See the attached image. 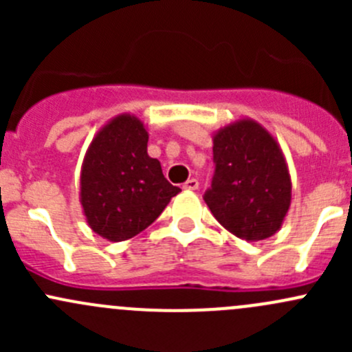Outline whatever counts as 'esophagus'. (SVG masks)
Instances as JSON below:
<instances>
[{
  "mask_svg": "<svg viewBox=\"0 0 352 352\" xmlns=\"http://www.w3.org/2000/svg\"><path fill=\"white\" fill-rule=\"evenodd\" d=\"M197 187H199V182L196 179H189L182 184V189H186V190H196Z\"/></svg>",
  "mask_w": 352,
  "mask_h": 352,
  "instance_id": "esophagus-1",
  "label": "esophagus"
}]
</instances>
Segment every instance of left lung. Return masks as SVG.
I'll return each instance as SVG.
<instances>
[{"instance_id": "left-lung-1", "label": "left lung", "mask_w": 352, "mask_h": 352, "mask_svg": "<svg viewBox=\"0 0 352 352\" xmlns=\"http://www.w3.org/2000/svg\"><path fill=\"white\" fill-rule=\"evenodd\" d=\"M216 170L204 201L239 239L265 240L279 232L291 206V175L278 140L257 120H235L212 134Z\"/></svg>"}]
</instances>
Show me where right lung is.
Segmentation results:
<instances>
[{"instance_id": "obj_1", "label": "right lung", "mask_w": 352, "mask_h": 352, "mask_svg": "<svg viewBox=\"0 0 352 352\" xmlns=\"http://www.w3.org/2000/svg\"><path fill=\"white\" fill-rule=\"evenodd\" d=\"M180 192L148 155V131L134 113H119L97 131L80 175L88 226L109 242H124L151 225Z\"/></svg>"}]
</instances>
